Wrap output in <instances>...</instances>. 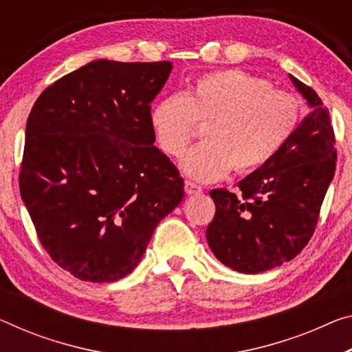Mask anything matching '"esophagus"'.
Returning <instances> with one entry per match:
<instances>
[{"label": "esophagus", "instance_id": "1", "mask_svg": "<svg viewBox=\"0 0 352 352\" xmlns=\"http://www.w3.org/2000/svg\"><path fill=\"white\" fill-rule=\"evenodd\" d=\"M203 188L192 181H186V193L187 195H198L201 193Z\"/></svg>", "mask_w": 352, "mask_h": 352}]
</instances>
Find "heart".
I'll list each match as a JSON object with an SVG mask.
<instances>
[{"label": "heart", "instance_id": "b5f03b06", "mask_svg": "<svg viewBox=\"0 0 352 352\" xmlns=\"http://www.w3.org/2000/svg\"><path fill=\"white\" fill-rule=\"evenodd\" d=\"M300 100L256 75L217 70L195 80L186 96H170L151 110V126L164 153L181 157L206 126V143L193 148L182 168L198 181H215L261 168L299 127Z\"/></svg>", "mask_w": 352, "mask_h": 352}]
</instances>
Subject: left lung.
Masks as SVG:
<instances>
[{
  "label": "left lung",
  "instance_id": "left-lung-1",
  "mask_svg": "<svg viewBox=\"0 0 352 352\" xmlns=\"http://www.w3.org/2000/svg\"><path fill=\"white\" fill-rule=\"evenodd\" d=\"M311 107L275 157L239 182V195L210 192L215 215L208 244L225 266L258 274L299 255L315 232L335 175V133L327 108L310 86L291 77Z\"/></svg>",
  "mask_w": 352,
  "mask_h": 352
}]
</instances>
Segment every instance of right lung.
<instances>
[{
    "label": "right lung",
    "mask_w": 352,
    "mask_h": 352,
    "mask_svg": "<svg viewBox=\"0 0 352 352\" xmlns=\"http://www.w3.org/2000/svg\"><path fill=\"white\" fill-rule=\"evenodd\" d=\"M170 72V61L97 59L32 105L20 195L42 247L80 280L131 274L155 226L182 201L184 179L151 126V102Z\"/></svg>",
    "instance_id": "right-lung-1"
}]
</instances>
